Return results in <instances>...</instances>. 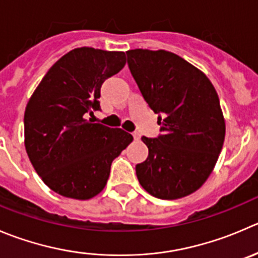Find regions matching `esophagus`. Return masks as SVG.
Masks as SVG:
<instances>
[{"instance_id": "34e87169", "label": "esophagus", "mask_w": 258, "mask_h": 258, "mask_svg": "<svg viewBox=\"0 0 258 258\" xmlns=\"http://www.w3.org/2000/svg\"><path fill=\"white\" fill-rule=\"evenodd\" d=\"M140 135L139 134H134V139H135V141H140Z\"/></svg>"}]
</instances>
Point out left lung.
<instances>
[{
    "label": "left lung",
    "instance_id": "left-lung-1",
    "mask_svg": "<svg viewBox=\"0 0 258 258\" xmlns=\"http://www.w3.org/2000/svg\"><path fill=\"white\" fill-rule=\"evenodd\" d=\"M132 77L161 124L157 139L142 137L149 157L136 165L141 186L174 201L197 191L213 171L226 136V119L208 77L166 50L126 51Z\"/></svg>",
    "mask_w": 258,
    "mask_h": 258
}]
</instances>
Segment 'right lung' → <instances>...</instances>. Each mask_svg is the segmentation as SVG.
Here are the masks:
<instances>
[{
    "mask_svg": "<svg viewBox=\"0 0 258 258\" xmlns=\"http://www.w3.org/2000/svg\"><path fill=\"white\" fill-rule=\"evenodd\" d=\"M126 64L123 51L77 47L47 71L25 109V149L42 181L59 196L88 201L104 189L112 161L134 141L93 123L102 83Z\"/></svg>",
    "mask_w": 258,
    "mask_h": 258,
    "instance_id": "1",
    "label": "right lung"
}]
</instances>
